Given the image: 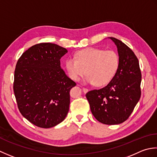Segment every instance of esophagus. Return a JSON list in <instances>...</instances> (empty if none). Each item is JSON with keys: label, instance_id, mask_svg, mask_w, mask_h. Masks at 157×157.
<instances>
[{"label": "esophagus", "instance_id": "obj_1", "mask_svg": "<svg viewBox=\"0 0 157 157\" xmlns=\"http://www.w3.org/2000/svg\"><path fill=\"white\" fill-rule=\"evenodd\" d=\"M82 91H83V92L85 93V94H86V93H87L88 92V89H87V88H85V87H82Z\"/></svg>", "mask_w": 157, "mask_h": 157}]
</instances>
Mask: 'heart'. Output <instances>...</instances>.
I'll return each mask as SVG.
<instances>
[{"label":"heart","instance_id":"heart-1","mask_svg":"<svg viewBox=\"0 0 157 157\" xmlns=\"http://www.w3.org/2000/svg\"><path fill=\"white\" fill-rule=\"evenodd\" d=\"M119 66V57L112 50L104 51L89 47L76 52L74 57H68L65 67L69 77L78 81L85 72L83 81L101 87L109 83Z\"/></svg>","mask_w":157,"mask_h":157}]
</instances>
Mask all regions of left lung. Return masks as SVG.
Instances as JSON below:
<instances>
[{"mask_svg":"<svg viewBox=\"0 0 157 157\" xmlns=\"http://www.w3.org/2000/svg\"><path fill=\"white\" fill-rule=\"evenodd\" d=\"M117 47L119 66L105 87L87 93L91 111L99 122L118 124L125 121L139 101L142 75L135 53L122 41L109 37Z\"/></svg>","mask_w":157,"mask_h":157,"instance_id":"8db88e82","label":"left lung"}]
</instances>
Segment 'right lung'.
Here are the masks:
<instances>
[{
	"label": "right lung",
	"mask_w": 157,
	"mask_h": 157,
	"mask_svg": "<svg viewBox=\"0 0 157 157\" xmlns=\"http://www.w3.org/2000/svg\"><path fill=\"white\" fill-rule=\"evenodd\" d=\"M66 53L56 44H37L25 51L16 64L13 91L19 110L37 127L56 126L68 113L70 91L76 82L60 66Z\"/></svg>",
	"instance_id": "1"
}]
</instances>
